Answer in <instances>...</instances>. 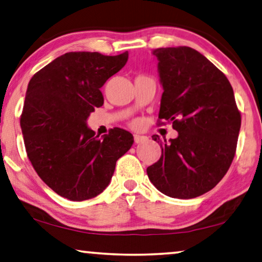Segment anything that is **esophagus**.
Wrapping results in <instances>:
<instances>
[{"instance_id":"obj_1","label":"esophagus","mask_w":262,"mask_h":262,"mask_svg":"<svg viewBox=\"0 0 262 262\" xmlns=\"http://www.w3.org/2000/svg\"><path fill=\"white\" fill-rule=\"evenodd\" d=\"M147 140L146 136L143 135H139V134H134V142L135 143H142Z\"/></svg>"}]
</instances>
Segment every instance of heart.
I'll list each match as a JSON object with an SVG mask.
<instances>
[{
  "mask_svg": "<svg viewBox=\"0 0 262 262\" xmlns=\"http://www.w3.org/2000/svg\"><path fill=\"white\" fill-rule=\"evenodd\" d=\"M135 123H136V122H135V121H134V122H133V124H135Z\"/></svg>",
  "mask_w": 262,
  "mask_h": 262,
  "instance_id": "1",
  "label": "heart"
}]
</instances>
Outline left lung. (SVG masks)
I'll use <instances>...</instances> for the list:
<instances>
[{
    "label": "left lung",
    "mask_w": 262,
    "mask_h": 262,
    "mask_svg": "<svg viewBox=\"0 0 262 262\" xmlns=\"http://www.w3.org/2000/svg\"><path fill=\"white\" fill-rule=\"evenodd\" d=\"M163 87L158 124L173 123L177 139L161 142V158L147 168L150 182L167 196L193 199L214 188L235 156L241 113L220 69L189 47L159 48Z\"/></svg>",
    "instance_id": "obj_1"
}]
</instances>
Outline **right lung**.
<instances>
[{
	"label": "right lung",
	"mask_w": 262,
	"mask_h": 262,
	"mask_svg": "<svg viewBox=\"0 0 262 262\" xmlns=\"http://www.w3.org/2000/svg\"><path fill=\"white\" fill-rule=\"evenodd\" d=\"M128 53L108 56L72 52L31 77L19 124L29 161L54 192L72 201L102 193L133 135L113 128L103 139L85 120L103 104L100 88L126 64Z\"/></svg>",
	"instance_id": "right-lung-1"
}]
</instances>
